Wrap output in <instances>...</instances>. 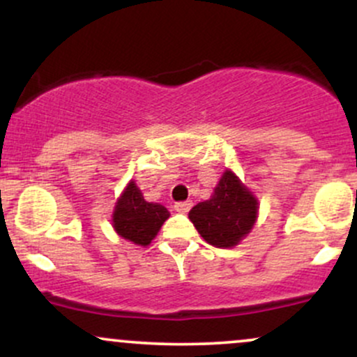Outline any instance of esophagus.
Instances as JSON below:
<instances>
[{
	"label": "esophagus",
	"mask_w": 357,
	"mask_h": 357,
	"mask_svg": "<svg viewBox=\"0 0 357 357\" xmlns=\"http://www.w3.org/2000/svg\"><path fill=\"white\" fill-rule=\"evenodd\" d=\"M191 206H192L191 202H179V203L174 204V210L179 211V213H188L191 210Z\"/></svg>",
	"instance_id": "esophagus-1"
}]
</instances>
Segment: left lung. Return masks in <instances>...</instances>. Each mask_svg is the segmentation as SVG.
Instances as JSON below:
<instances>
[{
    "instance_id": "1",
    "label": "left lung",
    "mask_w": 357,
    "mask_h": 357,
    "mask_svg": "<svg viewBox=\"0 0 357 357\" xmlns=\"http://www.w3.org/2000/svg\"><path fill=\"white\" fill-rule=\"evenodd\" d=\"M258 202L252 191L227 169L210 199L198 203L190 211V220L208 243L230 248L240 243L253 228Z\"/></svg>"
}]
</instances>
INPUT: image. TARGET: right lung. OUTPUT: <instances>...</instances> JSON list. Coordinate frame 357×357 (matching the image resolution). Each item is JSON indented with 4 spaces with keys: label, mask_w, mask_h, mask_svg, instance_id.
Returning <instances> with one entry per match:
<instances>
[{
    "label": "right lung",
    "mask_w": 357,
    "mask_h": 357,
    "mask_svg": "<svg viewBox=\"0 0 357 357\" xmlns=\"http://www.w3.org/2000/svg\"><path fill=\"white\" fill-rule=\"evenodd\" d=\"M167 218L169 211L162 204L146 202L136 183L130 181L117 199L112 225L122 238L147 247Z\"/></svg>",
    "instance_id": "right-lung-1"
}]
</instances>
